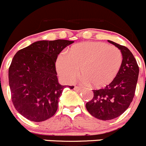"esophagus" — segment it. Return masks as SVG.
Masks as SVG:
<instances>
[{"instance_id": "34e87169", "label": "esophagus", "mask_w": 146, "mask_h": 146, "mask_svg": "<svg viewBox=\"0 0 146 146\" xmlns=\"http://www.w3.org/2000/svg\"><path fill=\"white\" fill-rule=\"evenodd\" d=\"M74 90L76 91V92H82V91L83 90V89H82V87H80V86H74Z\"/></svg>"}]
</instances>
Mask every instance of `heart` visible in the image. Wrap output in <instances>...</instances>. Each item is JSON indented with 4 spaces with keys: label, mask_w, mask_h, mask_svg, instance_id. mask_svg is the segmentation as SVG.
Here are the masks:
<instances>
[{
    "label": "heart",
    "mask_w": 146,
    "mask_h": 146,
    "mask_svg": "<svg viewBox=\"0 0 146 146\" xmlns=\"http://www.w3.org/2000/svg\"><path fill=\"white\" fill-rule=\"evenodd\" d=\"M122 62V53L116 47L101 42H88L75 44L68 54H62L57 67L59 74L69 82L77 78L81 68L86 83L101 88L114 80Z\"/></svg>",
    "instance_id": "1"
}]
</instances>
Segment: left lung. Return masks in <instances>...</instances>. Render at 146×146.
<instances>
[{
  "label": "left lung",
  "instance_id": "obj_1",
  "mask_svg": "<svg viewBox=\"0 0 146 146\" xmlns=\"http://www.w3.org/2000/svg\"><path fill=\"white\" fill-rule=\"evenodd\" d=\"M121 50L123 62L114 80L99 89H94V97L86 104L92 116L100 120L108 121L121 116L128 108L134 97L139 67L131 52L123 45L111 40Z\"/></svg>",
  "mask_w": 146,
  "mask_h": 146
}]
</instances>
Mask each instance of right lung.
I'll use <instances>...</instances> for the list:
<instances>
[{
  "mask_svg": "<svg viewBox=\"0 0 146 146\" xmlns=\"http://www.w3.org/2000/svg\"><path fill=\"white\" fill-rule=\"evenodd\" d=\"M74 41L42 40L19 50L8 70L11 99L28 120L40 122L54 115L65 86L59 84L55 62L62 50ZM74 86H69L72 89Z\"/></svg>",
  "mask_w": 146,
  "mask_h": 146,
  "instance_id": "obj_1",
  "label": "right lung"
}]
</instances>
